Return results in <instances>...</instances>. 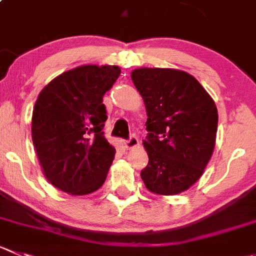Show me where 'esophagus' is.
<instances>
[{
	"label": "esophagus",
	"instance_id": "esophagus-1",
	"mask_svg": "<svg viewBox=\"0 0 256 256\" xmlns=\"http://www.w3.org/2000/svg\"><path fill=\"white\" fill-rule=\"evenodd\" d=\"M138 144H140V140H138V138L136 137L134 134H130L128 140H124V147H126V150H130V148L137 147Z\"/></svg>",
	"mask_w": 256,
	"mask_h": 256
}]
</instances>
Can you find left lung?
<instances>
[{"mask_svg": "<svg viewBox=\"0 0 256 256\" xmlns=\"http://www.w3.org/2000/svg\"><path fill=\"white\" fill-rule=\"evenodd\" d=\"M132 80L147 109L143 142L148 164L140 177L150 192L177 194L204 174L212 156L218 109L192 75L174 69L142 68Z\"/></svg>", "mask_w": 256, "mask_h": 256, "instance_id": "left-lung-1", "label": "left lung"}]
</instances>
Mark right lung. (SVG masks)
Returning <instances> with one entry per match:
<instances>
[{"label": "right lung", "instance_id": "add662e5", "mask_svg": "<svg viewBox=\"0 0 256 256\" xmlns=\"http://www.w3.org/2000/svg\"><path fill=\"white\" fill-rule=\"evenodd\" d=\"M120 74L118 66L84 65L48 82L32 112V142L46 178L72 194L100 188L116 148L104 137V94Z\"/></svg>", "mask_w": 256, "mask_h": 256}]
</instances>
